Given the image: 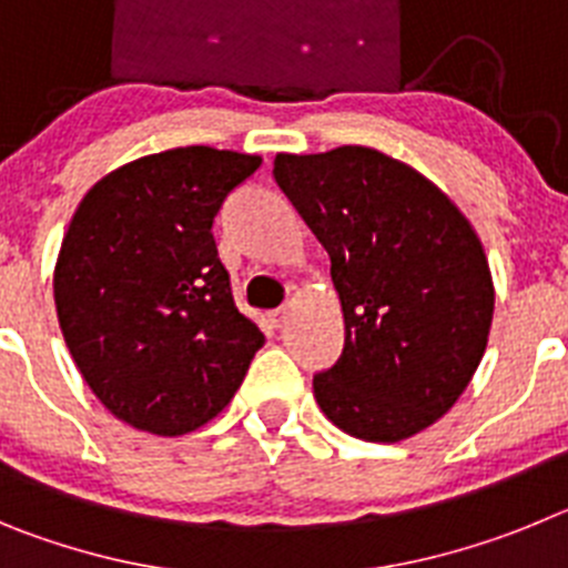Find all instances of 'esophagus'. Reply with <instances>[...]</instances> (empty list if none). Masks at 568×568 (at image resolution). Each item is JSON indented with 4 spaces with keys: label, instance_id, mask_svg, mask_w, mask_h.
I'll use <instances>...</instances> for the list:
<instances>
[{
    "label": "esophagus",
    "instance_id": "34e87169",
    "mask_svg": "<svg viewBox=\"0 0 568 568\" xmlns=\"http://www.w3.org/2000/svg\"><path fill=\"white\" fill-rule=\"evenodd\" d=\"M287 313H290V310H287V307H281V310H275V313H270V321H273L275 327H281V324H284V321H287Z\"/></svg>",
    "mask_w": 568,
    "mask_h": 568
}]
</instances>
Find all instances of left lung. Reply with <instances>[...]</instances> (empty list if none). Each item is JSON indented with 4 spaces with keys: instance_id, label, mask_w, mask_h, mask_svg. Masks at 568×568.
Segmentation results:
<instances>
[{
    "instance_id": "8db88e82",
    "label": "left lung",
    "mask_w": 568,
    "mask_h": 568,
    "mask_svg": "<svg viewBox=\"0 0 568 568\" xmlns=\"http://www.w3.org/2000/svg\"><path fill=\"white\" fill-rule=\"evenodd\" d=\"M315 239L344 310V349L313 378L338 429L395 444L453 409L495 310L478 235L429 179L373 148L278 153L273 168Z\"/></svg>"
}]
</instances>
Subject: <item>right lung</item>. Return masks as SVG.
Instances as JSON below:
<instances>
[{"instance_id": "right-lung-1", "label": "right lung", "mask_w": 568, "mask_h": 568, "mask_svg": "<svg viewBox=\"0 0 568 568\" xmlns=\"http://www.w3.org/2000/svg\"><path fill=\"white\" fill-rule=\"evenodd\" d=\"M258 155L175 148L104 175L73 213L53 298L64 344L124 424L184 435L222 413L264 335L239 313L213 222Z\"/></svg>"}]
</instances>
